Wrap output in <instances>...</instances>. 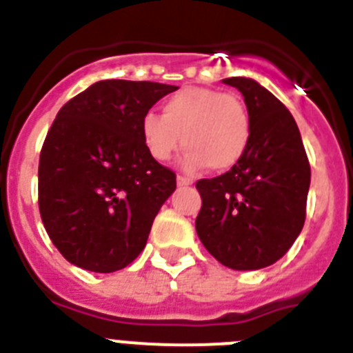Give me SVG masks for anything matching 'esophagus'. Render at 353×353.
<instances>
[{
  "label": "esophagus",
  "mask_w": 353,
  "mask_h": 353,
  "mask_svg": "<svg viewBox=\"0 0 353 353\" xmlns=\"http://www.w3.org/2000/svg\"><path fill=\"white\" fill-rule=\"evenodd\" d=\"M176 183H179L180 187H185V185H191L192 180L187 179V176H182V174H179V176H176Z\"/></svg>",
  "instance_id": "34e87169"
}]
</instances>
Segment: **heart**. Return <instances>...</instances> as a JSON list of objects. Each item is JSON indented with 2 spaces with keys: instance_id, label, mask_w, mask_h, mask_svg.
I'll list each match as a JSON object with an SVG mask.
<instances>
[{
  "instance_id": "b5f03b06",
  "label": "heart",
  "mask_w": 353,
  "mask_h": 353,
  "mask_svg": "<svg viewBox=\"0 0 353 353\" xmlns=\"http://www.w3.org/2000/svg\"><path fill=\"white\" fill-rule=\"evenodd\" d=\"M141 136L155 161H170L183 145L185 170L228 171L244 157L251 123L239 97L214 88H185L162 104V114L141 118Z\"/></svg>"
}]
</instances>
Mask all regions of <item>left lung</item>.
<instances>
[{
  "label": "left lung",
  "mask_w": 353,
  "mask_h": 353,
  "mask_svg": "<svg viewBox=\"0 0 353 353\" xmlns=\"http://www.w3.org/2000/svg\"><path fill=\"white\" fill-rule=\"evenodd\" d=\"M223 83L244 95L251 138L232 170L196 182V232L224 267L258 270L285 256L302 232L311 168L297 123L279 99L248 77Z\"/></svg>",
  "instance_id": "left-lung-1"
}]
</instances>
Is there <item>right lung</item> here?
I'll return each mask as SVG.
<instances>
[{
	"instance_id": "obj_1",
	"label": "right lung",
	"mask_w": 353,
	"mask_h": 353,
	"mask_svg": "<svg viewBox=\"0 0 353 353\" xmlns=\"http://www.w3.org/2000/svg\"><path fill=\"white\" fill-rule=\"evenodd\" d=\"M174 90L99 81L56 114L40 152L39 208L49 239L72 265L114 272L145 249L176 174L146 150L141 118Z\"/></svg>"
}]
</instances>
